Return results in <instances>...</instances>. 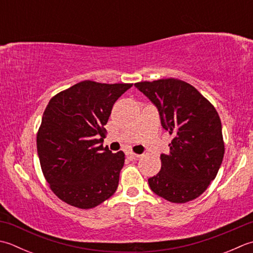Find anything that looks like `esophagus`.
<instances>
[{"label": "esophagus", "instance_id": "obj_1", "mask_svg": "<svg viewBox=\"0 0 253 253\" xmlns=\"http://www.w3.org/2000/svg\"><path fill=\"white\" fill-rule=\"evenodd\" d=\"M127 157L130 158V159H138V158H140V155H137V153H133V152H128L127 153Z\"/></svg>", "mask_w": 253, "mask_h": 253}]
</instances>
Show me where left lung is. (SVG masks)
Listing matches in <instances>:
<instances>
[{"label":"left lung","instance_id":"left-lung-1","mask_svg":"<svg viewBox=\"0 0 253 253\" xmlns=\"http://www.w3.org/2000/svg\"><path fill=\"white\" fill-rule=\"evenodd\" d=\"M135 86L158 108L162 127L173 137L170 152L160 156L161 170L148 179L151 191L172 203L195 200L215 179L224 158L218 113L194 86L177 79Z\"/></svg>","mask_w":253,"mask_h":253}]
</instances>
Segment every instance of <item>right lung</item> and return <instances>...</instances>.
I'll return each instance as SVG.
<instances>
[{
    "instance_id": "1",
    "label": "right lung",
    "mask_w": 253,
    "mask_h": 253,
    "mask_svg": "<svg viewBox=\"0 0 253 253\" xmlns=\"http://www.w3.org/2000/svg\"><path fill=\"white\" fill-rule=\"evenodd\" d=\"M132 84L82 81L49 101L37 133L44 179L67 204L93 209L116 192L123 151L103 147L114 103Z\"/></svg>"
}]
</instances>
